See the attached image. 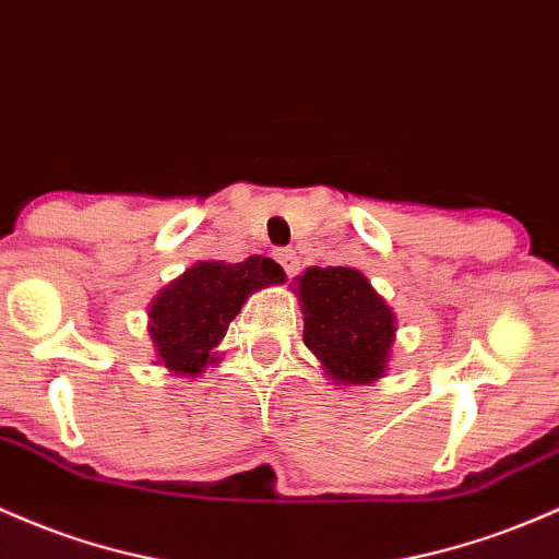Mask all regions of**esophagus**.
<instances>
[{
	"label": "esophagus",
	"instance_id": "34e87169",
	"mask_svg": "<svg viewBox=\"0 0 559 559\" xmlns=\"http://www.w3.org/2000/svg\"><path fill=\"white\" fill-rule=\"evenodd\" d=\"M275 260L281 262V267L286 270V275H289V278L299 270V257L294 249H278L275 251Z\"/></svg>",
	"mask_w": 559,
	"mask_h": 559
}]
</instances>
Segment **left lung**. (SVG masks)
<instances>
[{
	"label": "left lung",
	"mask_w": 559,
	"mask_h": 559,
	"mask_svg": "<svg viewBox=\"0 0 559 559\" xmlns=\"http://www.w3.org/2000/svg\"><path fill=\"white\" fill-rule=\"evenodd\" d=\"M302 340L334 384H373L390 369L397 316L355 267H308L294 278Z\"/></svg>",
	"instance_id": "1"
}]
</instances>
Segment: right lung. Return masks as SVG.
Listing matches in <instances>:
<instances>
[{
	"mask_svg": "<svg viewBox=\"0 0 559 559\" xmlns=\"http://www.w3.org/2000/svg\"><path fill=\"white\" fill-rule=\"evenodd\" d=\"M286 273L270 257L243 262L199 260L169 281L148 305L153 358L177 377H199L219 364L233 318L254 292L284 284Z\"/></svg>",
	"mask_w": 559,
	"mask_h": 559,
	"instance_id": "add662e5",
	"label": "right lung"
}]
</instances>
